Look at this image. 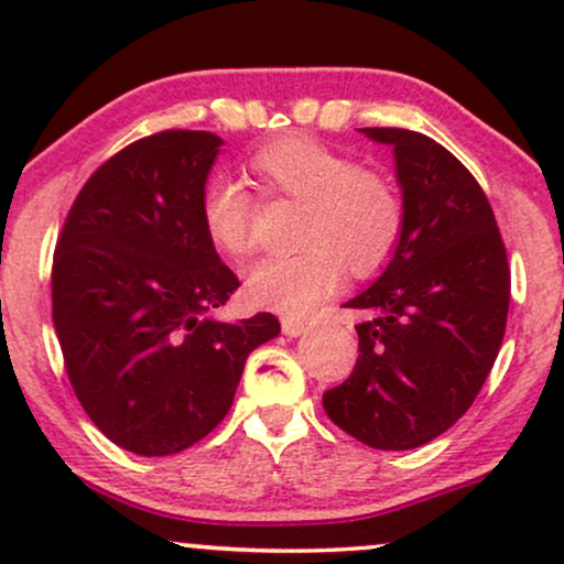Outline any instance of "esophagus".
I'll use <instances>...</instances> for the list:
<instances>
[{"mask_svg": "<svg viewBox=\"0 0 564 564\" xmlns=\"http://www.w3.org/2000/svg\"><path fill=\"white\" fill-rule=\"evenodd\" d=\"M281 328H283V334H286V336H300V334L307 332V323H304L302 318H294V315H283Z\"/></svg>", "mask_w": 564, "mask_h": 564, "instance_id": "obj_1", "label": "esophagus"}]
</instances>
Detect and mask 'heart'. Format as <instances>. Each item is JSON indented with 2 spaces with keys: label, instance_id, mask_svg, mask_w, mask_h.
Listing matches in <instances>:
<instances>
[{
  "label": "heart",
  "instance_id": "obj_1",
  "mask_svg": "<svg viewBox=\"0 0 564 564\" xmlns=\"http://www.w3.org/2000/svg\"><path fill=\"white\" fill-rule=\"evenodd\" d=\"M246 170L264 196L302 204L294 232L300 249L249 270L246 294L254 304L302 315L334 294L345 270L371 278L392 262L405 232V198L387 172L360 166L302 134L262 145ZM198 212L206 238L223 254H249L257 200L243 185L212 177L200 191Z\"/></svg>",
  "mask_w": 564,
  "mask_h": 564
}]
</instances>
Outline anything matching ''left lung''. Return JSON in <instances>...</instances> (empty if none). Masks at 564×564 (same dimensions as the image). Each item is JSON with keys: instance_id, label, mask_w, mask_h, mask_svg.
Returning a JSON list of instances; mask_svg holds the SVG:
<instances>
[{"instance_id": "obj_1", "label": "left lung", "mask_w": 564, "mask_h": 564, "mask_svg": "<svg viewBox=\"0 0 564 564\" xmlns=\"http://www.w3.org/2000/svg\"><path fill=\"white\" fill-rule=\"evenodd\" d=\"M394 148L405 232L364 310L352 373L323 392L328 419L379 451H408L453 426L482 390L509 315V262L480 183L422 132L366 127Z\"/></svg>"}]
</instances>
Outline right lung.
<instances>
[{
    "mask_svg": "<svg viewBox=\"0 0 564 564\" xmlns=\"http://www.w3.org/2000/svg\"><path fill=\"white\" fill-rule=\"evenodd\" d=\"M217 134L164 129L100 164L70 204L53 260L63 366L93 424L140 456H172L230 411L273 313L219 323L241 283L200 225Z\"/></svg>",
    "mask_w": 564,
    "mask_h": 564,
    "instance_id": "obj_1",
    "label": "right lung"
}]
</instances>
